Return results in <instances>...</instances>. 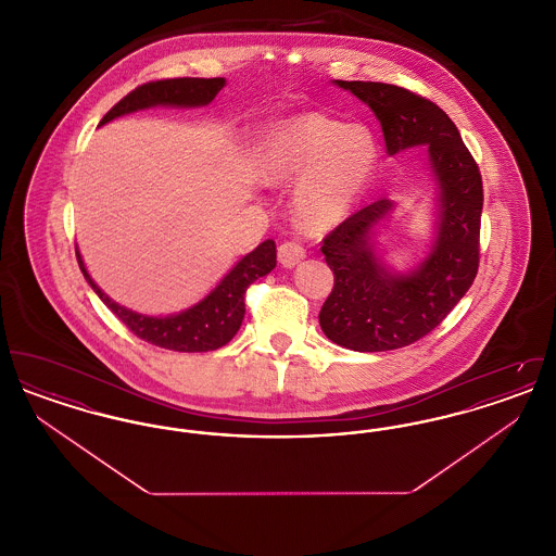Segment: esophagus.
Returning a JSON list of instances; mask_svg holds the SVG:
<instances>
[{"label": "esophagus", "mask_w": 556, "mask_h": 556, "mask_svg": "<svg viewBox=\"0 0 556 556\" xmlns=\"http://www.w3.org/2000/svg\"><path fill=\"white\" fill-rule=\"evenodd\" d=\"M277 258H279V263L283 266L300 265L304 258H306V252H304V248L300 245V243H295V241H286V243H281L279 245V252H277Z\"/></svg>", "instance_id": "esophagus-1"}]
</instances>
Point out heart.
<instances>
[{"label":"heart","mask_w":556,"mask_h":556,"mask_svg":"<svg viewBox=\"0 0 556 556\" xmlns=\"http://www.w3.org/2000/svg\"><path fill=\"white\" fill-rule=\"evenodd\" d=\"M379 143L369 127L300 114L266 129L256 173L268 186L295 184L293 214L308 229L342 223L369 189Z\"/></svg>","instance_id":"1"}]
</instances>
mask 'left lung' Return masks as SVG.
<instances>
[{
	"mask_svg": "<svg viewBox=\"0 0 556 556\" xmlns=\"http://www.w3.org/2000/svg\"><path fill=\"white\" fill-rule=\"evenodd\" d=\"M377 116L388 156L427 146L435 186L433 231L424 258L397 270L377 252V236L396 211L381 198L354 212L323 241L336 275L318 323L333 344L356 352H386L421 340L471 288L479 266L483 187L476 160L448 114L421 96L388 83L333 80Z\"/></svg>",
	"mask_w": 556,
	"mask_h": 556,
	"instance_id": "8db88e82",
	"label": "left lung"
}]
</instances>
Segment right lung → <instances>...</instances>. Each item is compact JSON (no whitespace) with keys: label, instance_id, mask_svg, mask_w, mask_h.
Wrapping results in <instances>:
<instances>
[{"label":"right lung","instance_id":"obj_1","mask_svg":"<svg viewBox=\"0 0 556 556\" xmlns=\"http://www.w3.org/2000/svg\"><path fill=\"white\" fill-rule=\"evenodd\" d=\"M227 80L218 79H166L152 80L137 87L125 96L116 106L102 118L100 127L114 118L127 116L137 110L148 108H202L208 106L216 93L225 87ZM77 261L85 281L100 295L108 308L121 318L137 338L148 344L160 345L175 352H208L220 345L229 344L241 327L245 315L243 293L261 277L268 275L277 265L275 241L266 239L250 254H245L236 266L212 288L200 302L181 313L152 317L131 311L114 302L100 286L91 279L87 266L83 263L79 248Z\"/></svg>","mask_w":556,"mask_h":556}]
</instances>
